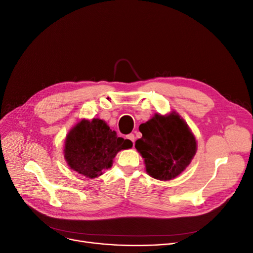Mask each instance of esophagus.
<instances>
[{
  "mask_svg": "<svg viewBox=\"0 0 253 253\" xmlns=\"http://www.w3.org/2000/svg\"><path fill=\"white\" fill-rule=\"evenodd\" d=\"M126 137H127L128 139H130L132 142H134V141H135V136H134V134L130 133V134H128Z\"/></svg>",
  "mask_w": 253,
  "mask_h": 253,
  "instance_id": "34e87169",
  "label": "esophagus"
}]
</instances>
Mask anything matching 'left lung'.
I'll return each mask as SVG.
<instances>
[{
    "label": "left lung",
    "mask_w": 253,
    "mask_h": 253,
    "mask_svg": "<svg viewBox=\"0 0 253 253\" xmlns=\"http://www.w3.org/2000/svg\"><path fill=\"white\" fill-rule=\"evenodd\" d=\"M142 137L135 148L144 159L148 174L159 180H170L187 168L197 152V141L178 114H156L139 126Z\"/></svg>",
    "instance_id": "obj_1"
}]
</instances>
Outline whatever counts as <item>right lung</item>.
Wrapping results in <instances>:
<instances>
[{
	"label": "right lung",
	"instance_id": "right-lung-1",
	"mask_svg": "<svg viewBox=\"0 0 253 253\" xmlns=\"http://www.w3.org/2000/svg\"><path fill=\"white\" fill-rule=\"evenodd\" d=\"M132 145L131 140L118 137L103 120L83 119L66 135L64 159L79 174L95 178L102 174L103 169L112 167L118 152Z\"/></svg>",
	"mask_w": 253,
	"mask_h": 253
}]
</instances>
